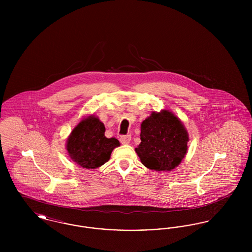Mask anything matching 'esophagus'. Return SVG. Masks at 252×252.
<instances>
[{
    "label": "esophagus",
    "mask_w": 252,
    "mask_h": 252,
    "mask_svg": "<svg viewBox=\"0 0 252 252\" xmlns=\"http://www.w3.org/2000/svg\"><path fill=\"white\" fill-rule=\"evenodd\" d=\"M130 140H131V136L130 135H123V136L120 137V142L122 144H129Z\"/></svg>",
    "instance_id": "34e87169"
}]
</instances>
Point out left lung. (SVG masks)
Masks as SVG:
<instances>
[{"label": "left lung", "mask_w": 252, "mask_h": 252, "mask_svg": "<svg viewBox=\"0 0 252 252\" xmlns=\"http://www.w3.org/2000/svg\"><path fill=\"white\" fill-rule=\"evenodd\" d=\"M141 144L135 148L145 167L171 171L187 153L189 135L181 121L171 111L152 112L141 125Z\"/></svg>", "instance_id": "obj_1"}]
</instances>
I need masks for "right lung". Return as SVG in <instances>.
Wrapping results in <instances>:
<instances>
[{
	"mask_svg": "<svg viewBox=\"0 0 252 252\" xmlns=\"http://www.w3.org/2000/svg\"><path fill=\"white\" fill-rule=\"evenodd\" d=\"M105 126L94 115L81 121L71 132L66 148L72 160L86 169L100 167L108 161L112 150L120 143L105 136Z\"/></svg>",
	"mask_w": 252,
	"mask_h": 252,
	"instance_id": "1",
	"label": "right lung"
}]
</instances>
